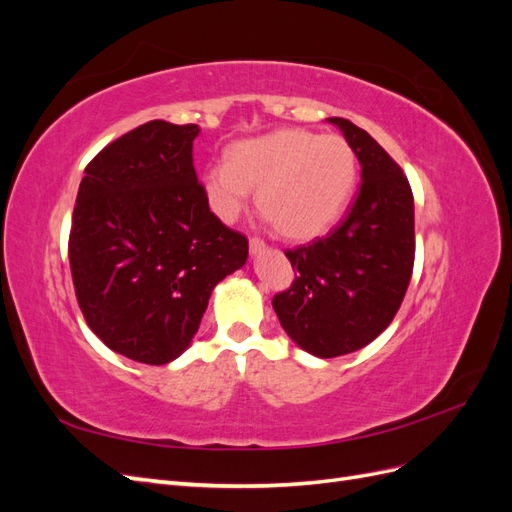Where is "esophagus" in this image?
Instances as JSON below:
<instances>
[{
    "instance_id": "34e87169",
    "label": "esophagus",
    "mask_w": 512,
    "mask_h": 512,
    "mask_svg": "<svg viewBox=\"0 0 512 512\" xmlns=\"http://www.w3.org/2000/svg\"><path fill=\"white\" fill-rule=\"evenodd\" d=\"M265 247H267V243L262 241L260 237H252L250 239V254H260L262 250H265Z\"/></svg>"
}]
</instances>
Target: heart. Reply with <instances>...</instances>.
Returning <instances> with one entry per match:
<instances>
[{
    "label": "heart",
    "instance_id": "b5f03b06",
    "mask_svg": "<svg viewBox=\"0 0 512 512\" xmlns=\"http://www.w3.org/2000/svg\"><path fill=\"white\" fill-rule=\"evenodd\" d=\"M359 181V158L339 134L284 128L245 138L209 166L200 185L224 222H235L258 188L267 220L288 239L307 241L327 232L346 211Z\"/></svg>",
    "mask_w": 512,
    "mask_h": 512
}]
</instances>
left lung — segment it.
Instances as JSON below:
<instances>
[{"label":"left lung","mask_w":512,"mask_h":512,"mask_svg":"<svg viewBox=\"0 0 512 512\" xmlns=\"http://www.w3.org/2000/svg\"><path fill=\"white\" fill-rule=\"evenodd\" d=\"M361 164V188L327 237L288 250L294 282L273 309L294 344L320 359L367 346L389 327L414 267V198L404 170L365 130L342 117Z\"/></svg>","instance_id":"left-lung-1"}]
</instances>
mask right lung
Returning a JSON list of instances; mask_svg holds the SVG:
<instances>
[{
	"label": "right lung",
	"mask_w": 512,
	"mask_h": 512,
	"mask_svg": "<svg viewBox=\"0 0 512 512\" xmlns=\"http://www.w3.org/2000/svg\"><path fill=\"white\" fill-rule=\"evenodd\" d=\"M198 132L194 123H143L87 164L76 194V301L89 329L138 363L175 361L213 288L247 260V239L211 213L196 177Z\"/></svg>",
	"instance_id": "add662e5"
}]
</instances>
